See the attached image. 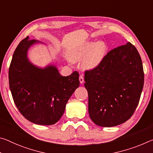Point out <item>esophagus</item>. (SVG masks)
I'll return each instance as SVG.
<instances>
[{"mask_svg": "<svg viewBox=\"0 0 153 153\" xmlns=\"http://www.w3.org/2000/svg\"><path fill=\"white\" fill-rule=\"evenodd\" d=\"M79 82H80V84L83 83L84 81V77L82 76H79Z\"/></svg>", "mask_w": 153, "mask_h": 153, "instance_id": "1", "label": "esophagus"}]
</instances>
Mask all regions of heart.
<instances>
[{"label":"heart","mask_w":153,"mask_h":153,"mask_svg":"<svg viewBox=\"0 0 153 153\" xmlns=\"http://www.w3.org/2000/svg\"><path fill=\"white\" fill-rule=\"evenodd\" d=\"M106 50L105 42H88L75 48L71 53V58L73 60H79L86 57L83 61L84 67L93 69L101 63Z\"/></svg>","instance_id":"obj_1"}]
</instances>
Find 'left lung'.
Masks as SVG:
<instances>
[{"label":"left lung","mask_w":153,"mask_h":153,"mask_svg":"<svg viewBox=\"0 0 153 153\" xmlns=\"http://www.w3.org/2000/svg\"><path fill=\"white\" fill-rule=\"evenodd\" d=\"M139 52L130 42L107 53L97 67L85 71L90 118L97 125L111 127L131 117L144 86Z\"/></svg>","instance_id":"8db88e82"}]
</instances>
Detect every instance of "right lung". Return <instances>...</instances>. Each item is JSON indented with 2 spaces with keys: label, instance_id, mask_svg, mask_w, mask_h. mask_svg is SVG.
<instances>
[{
  "label": "right lung",
  "instance_id": "obj_1",
  "mask_svg": "<svg viewBox=\"0 0 153 153\" xmlns=\"http://www.w3.org/2000/svg\"><path fill=\"white\" fill-rule=\"evenodd\" d=\"M38 42L26 37L16 48L9 69V87L24 117L35 124L51 125L62 117L68 100L78 88L79 74L62 76L54 65L42 69L33 65L28 50Z\"/></svg>",
  "mask_w": 153,
  "mask_h": 153
}]
</instances>
